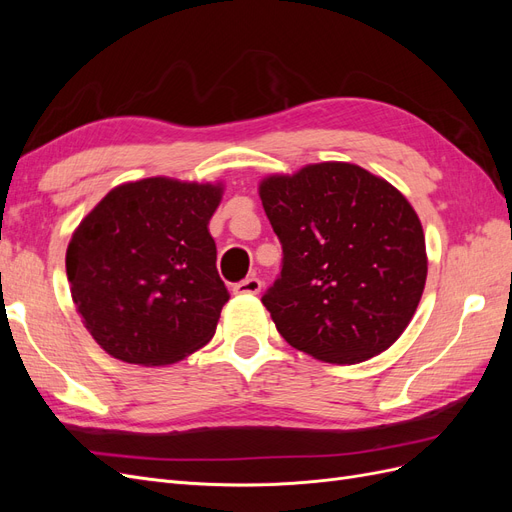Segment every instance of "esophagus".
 Wrapping results in <instances>:
<instances>
[{
  "mask_svg": "<svg viewBox=\"0 0 512 512\" xmlns=\"http://www.w3.org/2000/svg\"><path fill=\"white\" fill-rule=\"evenodd\" d=\"M260 288H262V282L258 280V277H247V280L232 286V292L235 294H258Z\"/></svg>",
  "mask_w": 512,
  "mask_h": 512,
  "instance_id": "34e87169",
  "label": "esophagus"
}]
</instances>
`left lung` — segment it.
I'll return each instance as SVG.
<instances>
[{
    "label": "left lung",
    "mask_w": 512,
    "mask_h": 512,
    "mask_svg": "<svg viewBox=\"0 0 512 512\" xmlns=\"http://www.w3.org/2000/svg\"><path fill=\"white\" fill-rule=\"evenodd\" d=\"M258 194L284 252L262 305L286 342L335 365L391 348L427 280L423 226L408 198L350 162L269 175Z\"/></svg>",
    "instance_id": "obj_1"
}]
</instances>
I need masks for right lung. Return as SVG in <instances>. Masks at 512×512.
<instances>
[{
	"mask_svg": "<svg viewBox=\"0 0 512 512\" xmlns=\"http://www.w3.org/2000/svg\"><path fill=\"white\" fill-rule=\"evenodd\" d=\"M224 183L147 177L121 183L72 232V301L115 359L160 367L209 344L228 290L209 220Z\"/></svg>",
	"mask_w": 512,
	"mask_h": 512,
	"instance_id": "add662e5",
	"label": "right lung"
}]
</instances>
